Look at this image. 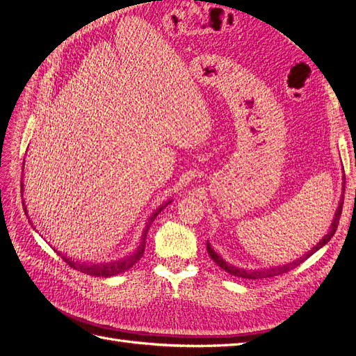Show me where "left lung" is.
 <instances>
[{
	"mask_svg": "<svg viewBox=\"0 0 356 356\" xmlns=\"http://www.w3.org/2000/svg\"><path fill=\"white\" fill-rule=\"evenodd\" d=\"M344 182H346V181H344ZM344 182H343V184H344ZM343 190H344V188H343ZM343 200H344V199H343V195H341V199H340V203H339V208H337L336 215H334L332 222H331V227H330L328 233L324 236V238H322V241H319V243H318L315 248H312V250H310L306 255L301 257L300 260H296V261L289 263V264L279 266V267L264 268V270H245V268H239V267H234V266H232V264H229V263H225V261L222 260V258H221V255H218L217 252H215V251L212 250L209 242L207 243L208 254H209V257L212 258V260L222 268V270H225V272L233 275V276L242 277V279H263V277H273V276H279V275H282V273H288L289 270H293V268H296L297 266H300L305 260H307V258H309L312 254H315V252L319 250V248H322L325 243L330 242V239L332 238L334 233H336V230H337V225H339V221H340V217H341Z\"/></svg>",
	"mask_w": 356,
	"mask_h": 356,
	"instance_id": "left-lung-1",
	"label": "left lung"
}]
</instances>
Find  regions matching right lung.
<instances>
[{"label": "right lung", "instance_id": "right-lung-1", "mask_svg": "<svg viewBox=\"0 0 356 356\" xmlns=\"http://www.w3.org/2000/svg\"><path fill=\"white\" fill-rule=\"evenodd\" d=\"M20 187H22V193H24V182H22V184H20ZM168 203H170V200H169ZM168 203H163V204H161L160 208H157V209H156V212L152 215V217H149V220H148V222H147V225H145V230H144V233H143L141 243H139V246H138V250H136L132 255H129V257L122 258V260H118V261H111V263H101V264H86V263L74 261L72 258L65 257V255H63L62 252H58L56 250H55V251L62 257V260L65 261L67 264H70L72 268H75V270H79V272L86 273V275L108 277V276H114V275L122 273V272L127 270V268H131V267H132V266L139 260V258L143 257L144 250H145V238H147V232H148V229H149V225H152V222L154 221V218L157 217V215H159L161 211H163V208L166 207ZM24 209H25V213L28 215L25 203H24ZM29 222H31V221H29Z\"/></svg>", "mask_w": 356, "mask_h": 356}]
</instances>
